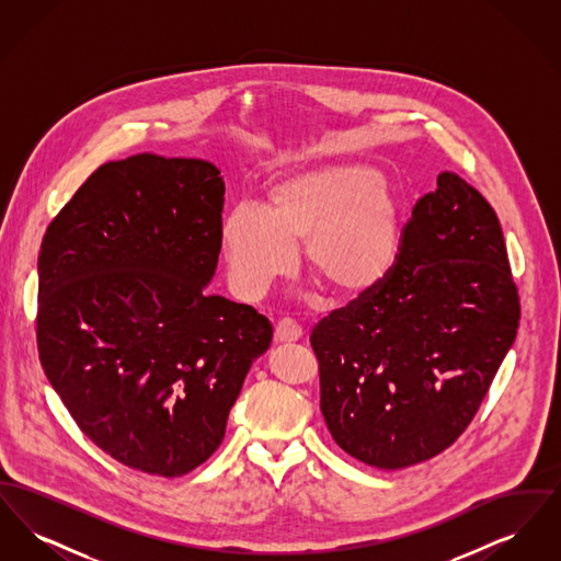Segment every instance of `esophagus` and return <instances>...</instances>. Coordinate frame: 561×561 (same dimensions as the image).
<instances>
[{
	"mask_svg": "<svg viewBox=\"0 0 561 561\" xmlns=\"http://www.w3.org/2000/svg\"><path fill=\"white\" fill-rule=\"evenodd\" d=\"M302 336L300 325L293 320H279L275 325V343H296Z\"/></svg>",
	"mask_w": 561,
	"mask_h": 561,
	"instance_id": "obj_1",
	"label": "esophagus"
}]
</instances>
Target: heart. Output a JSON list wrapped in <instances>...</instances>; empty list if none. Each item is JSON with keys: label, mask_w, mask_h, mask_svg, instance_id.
Masks as SVG:
<instances>
[{"label": "heart", "mask_w": 561, "mask_h": 561, "mask_svg": "<svg viewBox=\"0 0 561 561\" xmlns=\"http://www.w3.org/2000/svg\"><path fill=\"white\" fill-rule=\"evenodd\" d=\"M398 197L359 161H325L279 174L263 210L238 206L220 225V252L236 293L254 298L286 277L302 243L307 268L339 296L376 288L396 265Z\"/></svg>", "instance_id": "1"}]
</instances>
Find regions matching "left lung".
Masks as SVG:
<instances>
[{
	"label": "left lung",
	"mask_w": 561,
	"mask_h": 561,
	"mask_svg": "<svg viewBox=\"0 0 561 561\" xmlns=\"http://www.w3.org/2000/svg\"><path fill=\"white\" fill-rule=\"evenodd\" d=\"M517 325L501 222L478 188L442 172L389 275L313 328L334 442L387 471L444 453L473 421Z\"/></svg>",
	"instance_id": "obj_1"
}]
</instances>
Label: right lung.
<instances>
[{
    "label": "right lung",
    "mask_w": 561,
    "mask_h": 561,
    "mask_svg": "<svg viewBox=\"0 0 561 561\" xmlns=\"http://www.w3.org/2000/svg\"><path fill=\"white\" fill-rule=\"evenodd\" d=\"M225 181L206 160L107 161L46 229L37 348L81 431L122 465L181 478L225 437L273 325L206 294Z\"/></svg>",
    "instance_id": "add662e5"
}]
</instances>
